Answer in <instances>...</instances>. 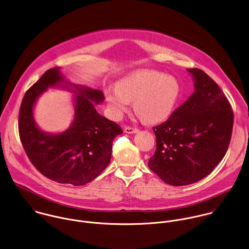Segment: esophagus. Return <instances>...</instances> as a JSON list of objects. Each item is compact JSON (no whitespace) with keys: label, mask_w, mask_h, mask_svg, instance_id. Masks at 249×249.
Returning <instances> with one entry per match:
<instances>
[{"label":"esophagus","mask_w":249,"mask_h":249,"mask_svg":"<svg viewBox=\"0 0 249 249\" xmlns=\"http://www.w3.org/2000/svg\"><path fill=\"white\" fill-rule=\"evenodd\" d=\"M124 132L126 134H137L139 132V129L137 128H133V127H126L124 129Z\"/></svg>","instance_id":"34e87169"}]
</instances>
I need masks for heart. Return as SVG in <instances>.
Returning <instances> with one entry per match:
<instances>
[{"label": "heart", "instance_id": "b5f03b06", "mask_svg": "<svg viewBox=\"0 0 249 249\" xmlns=\"http://www.w3.org/2000/svg\"><path fill=\"white\" fill-rule=\"evenodd\" d=\"M181 95L177 78L154 70H138L118 81L116 88H107L105 98L110 115L119 119L133 102L135 112L147 123L166 119Z\"/></svg>", "mask_w": 249, "mask_h": 249}]
</instances>
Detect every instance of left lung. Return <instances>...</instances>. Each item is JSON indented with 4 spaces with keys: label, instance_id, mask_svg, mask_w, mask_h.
Wrapping results in <instances>:
<instances>
[{
    "label": "left lung",
    "instance_id": "obj_1",
    "mask_svg": "<svg viewBox=\"0 0 249 249\" xmlns=\"http://www.w3.org/2000/svg\"><path fill=\"white\" fill-rule=\"evenodd\" d=\"M195 92L153 128L156 151L148 166L163 182L186 186L209 175L230 143L234 114L216 83L198 68L187 69Z\"/></svg>",
    "mask_w": 249,
    "mask_h": 249
}]
</instances>
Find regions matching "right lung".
Instances as JSON below:
<instances>
[{
  "label": "right lung",
  "instance_id": "1",
  "mask_svg": "<svg viewBox=\"0 0 249 249\" xmlns=\"http://www.w3.org/2000/svg\"><path fill=\"white\" fill-rule=\"evenodd\" d=\"M48 88L74 94L73 120L60 133L45 132L34 120L35 104ZM104 99L102 90L66 80L60 67L46 71L26 92L19 110V135L26 154L39 172L57 183L83 186L107 166L112 142L122 130L96 110L95 104Z\"/></svg>",
  "mask_w": 249,
  "mask_h": 249
}]
</instances>
